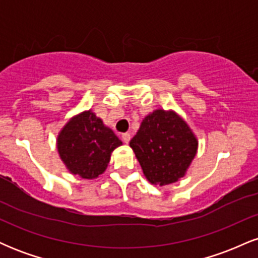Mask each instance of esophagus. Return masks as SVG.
Wrapping results in <instances>:
<instances>
[{"label": "esophagus", "mask_w": 258, "mask_h": 258, "mask_svg": "<svg viewBox=\"0 0 258 258\" xmlns=\"http://www.w3.org/2000/svg\"><path fill=\"white\" fill-rule=\"evenodd\" d=\"M121 138H122L123 143H128L130 139H131V136H130V133H122V136H121Z\"/></svg>", "instance_id": "34e87169"}]
</instances>
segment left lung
I'll return each mask as SVG.
<instances>
[{
    "label": "left lung",
    "mask_w": 258,
    "mask_h": 258,
    "mask_svg": "<svg viewBox=\"0 0 258 258\" xmlns=\"http://www.w3.org/2000/svg\"><path fill=\"white\" fill-rule=\"evenodd\" d=\"M130 147L152 184L167 185L184 176L198 152V139L179 115L158 109L142 121Z\"/></svg>",
    "instance_id": "1"
}]
</instances>
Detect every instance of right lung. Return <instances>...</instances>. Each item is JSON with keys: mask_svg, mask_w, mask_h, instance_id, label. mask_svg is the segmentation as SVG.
Wrapping results in <instances>:
<instances>
[{"mask_svg": "<svg viewBox=\"0 0 258 258\" xmlns=\"http://www.w3.org/2000/svg\"><path fill=\"white\" fill-rule=\"evenodd\" d=\"M122 142L91 110L75 115L57 138L61 161L73 174L84 179L97 178L108 167L111 153Z\"/></svg>", "mask_w": 258, "mask_h": 258, "instance_id": "add662e5", "label": "right lung"}]
</instances>
